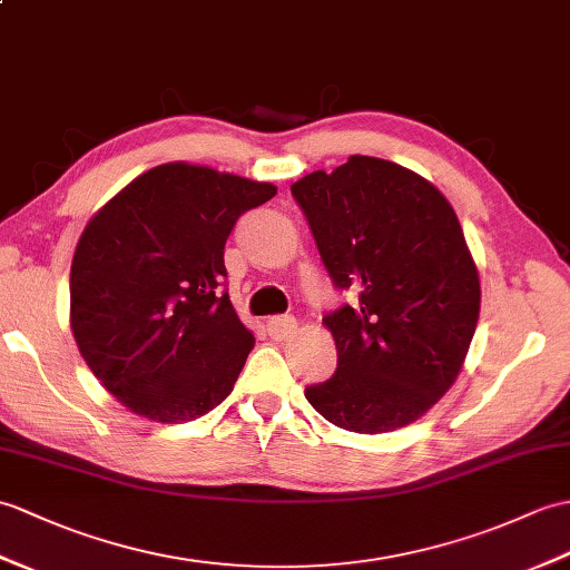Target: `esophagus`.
<instances>
[{
	"label": "esophagus",
	"instance_id": "1",
	"mask_svg": "<svg viewBox=\"0 0 570 570\" xmlns=\"http://www.w3.org/2000/svg\"><path fill=\"white\" fill-rule=\"evenodd\" d=\"M296 317L294 315H274L267 321V333L272 340H288L296 333Z\"/></svg>",
	"mask_w": 570,
	"mask_h": 570
}]
</instances>
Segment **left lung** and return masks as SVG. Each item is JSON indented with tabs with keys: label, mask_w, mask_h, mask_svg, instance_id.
I'll return each mask as SVG.
<instances>
[{
	"label": "left lung",
	"mask_w": 570,
	"mask_h": 570,
	"mask_svg": "<svg viewBox=\"0 0 570 570\" xmlns=\"http://www.w3.org/2000/svg\"><path fill=\"white\" fill-rule=\"evenodd\" d=\"M291 194L337 288L360 303L323 317L337 372L306 389L333 425L379 434L410 425L452 389L481 311L479 269L444 194L381 157L311 171Z\"/></svg>",
	"instance_id": "8db88e82"
}]
</instances>
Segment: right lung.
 Segmentation results:
<instances>
[{
  "instance_id": "right-lung-1",
  "label": "right lung",
  "mask_w": 570,
  "mask_h": 570,
  "mask_svg": "<svg viewBox=\"0 0 570 570\" xmlns=\"http://www.w3.org/2000/svg\"><path fill=\"white\" fill-rule=\"evenodd\" d=\"M276 194L204 165H157L89 218L70 269V327L130 413L189 422L228 399L255 337L225 291L237 218Z\"/></svg>"
}]
</instances>
